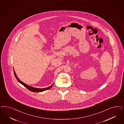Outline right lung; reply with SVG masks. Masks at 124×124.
<instances>
[{
	"label": "right lung",
	"mask_w": 124,
	"mask_h": 124,
	"mask_svg": "<svg viewBox=\"0 0 124 124\" xmlns=\"http://www.w3.org/2000/svg\"><path fill=\"white\" fill-rule=\"evenodd\" d=\"M13 69H14V73L15 76L16 77V79L17 80V81H18L20 84H22V85H23L25 87H26V88H27L28 89V90H29L30 91H31V92H35V93L43 92L44 91L47 90H48L49 89L51 88H52V85H53V84H52L51 86H49V87H47V88H34V87H31V86H29V85H28L27 84H24V83H23V82H22L21 81H20V79L18 78V77L17 76V75H16V72L15 71L14 68H13Z\"/></svg>",
	"instance_id": "right-lung-1"
}]
</instances>
